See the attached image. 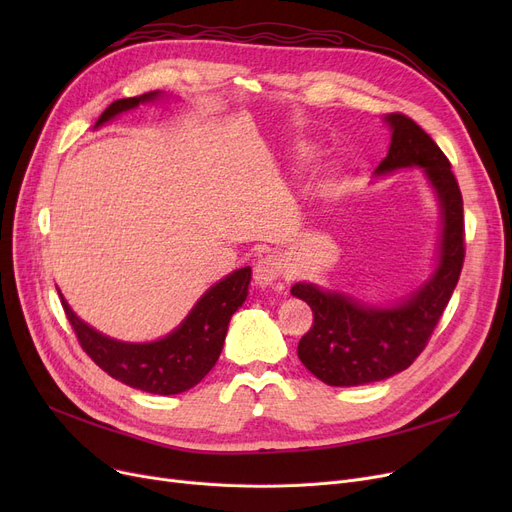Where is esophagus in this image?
I'll return each mask as SVG.
<instances>
[{
    "label": "esophagus",
    "instance_id": "1",
    "mask_svg": "<svg viewBox=\"0 0 512 512\" xmlns=\"http://www.w3.org/2000/svg\"><path fill=\"white\" fill-rule=\"evenodd\" d=\"M280 272H282V263L276 255H267L263 259H259L257 265H255V270H253L255 286H259V288L274 286L276 280L280 278Z\"/></svg>",
    "mask_w": 512,
    "mask_h": 512
}]
</instances>
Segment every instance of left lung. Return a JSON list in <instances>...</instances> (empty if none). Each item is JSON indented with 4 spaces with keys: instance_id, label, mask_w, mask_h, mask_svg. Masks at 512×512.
Returning <instances> with one entry per match:
<instances>
[{
    "instance_id": "1",
    "label": "left lung",
    "mask_w": 512,
    "mask_h": 512,
    "mask_svg": "<svg viewBox=\"0 0 512 512\" xmlns=\"http://www.w3.org/2000/svg\"><path fill=\"white\" fill-rule=\"evenodd\" d=\"M390 147L373 176L421 168L440 205L436 267L429 278L394 305H369L351 294L297 282L292 297L313 311L301 338V363L328 386H363L407 369L425 348L459 282L465 259V220L459 182L432 137L411 118L388 114Z\"/></svg>"
}]
</instances>
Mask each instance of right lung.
I'll return each instance as SVG.
<instances>
[{
    "instance_id": "1",
    "label": "right lung",
    "mask_w": 512,
    "mask_h": 512,
    "mask_svg": "<svg viewBox=\"0 0 512 512\" xmlns=\"http://www.w3.org/2000/svg\"><path fill=\"white\" fill-rule=\"evenodd\" d=\"M159 91L114 101L95 122V128L141 103L159 99ZM251 267L215 282L168 336L153 342H122L85 324L60 294L66 317L83 351L114 380L149 394L170 396L191 390L220 359L230 317L247 301ZM60 292V290H58Z\"/></svg>"
}]
</instances>
